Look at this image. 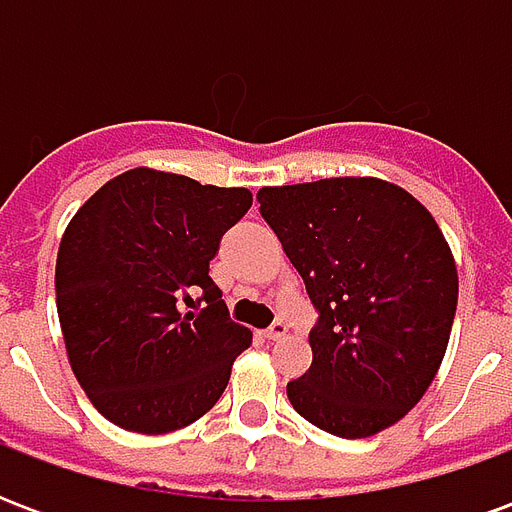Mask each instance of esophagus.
Returning <instances> with one entry per match:
<instances>
[{"instance_id": "1", "label": "esophagus", "mask_w": 512, "mask_h": 512, "mask_svg": "<svg viewBox=\"0 0 512 512\" xmlns=\"http://www.w3.org/2000/svg\"><path fill=\"white\" fill-rule=\"evenodd\" d=\"M285 334H288V323L277 321L268 326L266 332H263V337H266V340H279V337H285Z\"/></svg>"}]
</instances>
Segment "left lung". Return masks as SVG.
I'll use <instances>...</instances> for the list:
<instances>
[{
    "mask_svg": "<svg viewBox=\"0 0 512 512\" xmlns=\"http://www.w3.org/2000/svg\"><path fill=\"white\" fill-rule=\"evenodd\" d=\"M257 202L318 310L290 406L340 439L376 436L439 373L458 307L450 244L417 197L381 178L263 186Z\"/></svg>",
    "mask_w": 512,
    "mask_h": 512,
    "instance_id": "obj_1",
    "label": "left lung"
}]
</instances>
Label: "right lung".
Returning <instances> with one entry per match:
<instances>
[{"instance_id": "add662e5", "label": "right lung", "mask_w": 512, "mask_h": 512, "mask_svg": "<svg viewBox=\"0 0 512 512\" xmlns=\"http://www.w3.org/2000/svg\"><path fill=\"white\" fill-rule=\"evenodd\" d=\"M249 205V189L136 167L65 227L54 274L65 351L117 428L172 433L222 397L252 332L230 321L208 271Z\"/></svg>"}]
</instances>
